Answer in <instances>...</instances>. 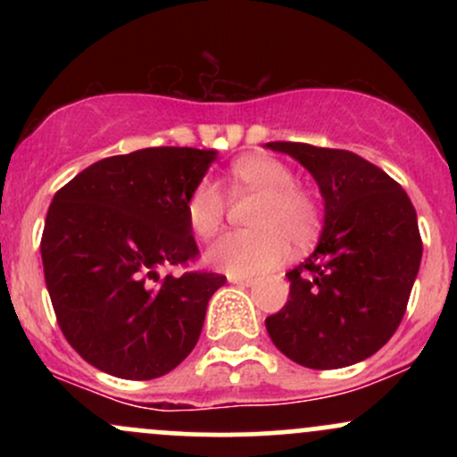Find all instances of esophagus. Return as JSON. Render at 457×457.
I'll return each instance as SVG.
<instances>
[{"mask_svg": "<svg viewBox=\"0 0 457 457\" xmlns=\"http://www.w3.org/2000/svg\"><path fill=\"white\" fill-rule=\"evenodd\" d=\"M228 279H229V283H234V286H240V287H249V286H253V283H255L253 277H236V275H229Z\"/></svg>", "mask_w": 457, "mask_h": 457, "instance_id": "obj_1", "label": "esophagus"}]
</instances>
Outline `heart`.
Wrapping results in <instances>:
<instances>
[{
	"label": "heart",
	"mask_w": 457,
	"mask_h": 457,
	"mask_svg": "<svg viewBox=\"0 0 457 457\" xmlns=\"http://www.w3.org/2000/svg\"><path fill=\"white\" fill-rule=\"evenodd\" d=\"M234 187L253 188L262 199L253 212L251 229H232L208 246L206 262L228 275L249 277L269 272L290 258L292 239L296 246L312 243L320 229L316 199L295 187V174L281 161L266 154H249L229 167ZM187 219L191 229L208 238L219 229L225 214L221 188L204 178L188 193Z\"/></svg>",
	"instance_id": "obj_1"
}]
</instances>
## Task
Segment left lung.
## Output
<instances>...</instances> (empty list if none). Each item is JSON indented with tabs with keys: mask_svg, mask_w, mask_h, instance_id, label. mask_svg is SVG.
I'll return each mask as SVG.
<instances>
[{
	"mask_svg": "<svg viewBox=\"0 0 457 457\" xmlns=\"http://www.w3.org/2000/svg\"><path fill=\"white\" fill-rule=\"evenodd\" d=\"M313 176L324 199L316 251L286 272L290 298L266 318L272 344L312 370L367 359L400 327L421 264L417 212L389 174L348 150L270 141Z\"/></svg>",
	"mask_w": 457,
	"mask_h": 457,
	"instance_id": "left-lung-1",
	"label": "left lung"
}]
</instances>
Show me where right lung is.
<instances>
[{
	"mask_svg": "<svg viewBox=\"0 0 457 457\" xmlns=\"http://www.w3.org/2000/svg\"><path fill=\"white\" fill-rule=\"evenodd\" d=\"M214 150L109 156L55 193L40 253L57 324L87 363L127 380L165 376L195 348L223 275L162 266L197 258L185 204Z\"/></svg>",
	"mask_w": 457,
	"mask_h": 457,
	"instance_id": "obj_1",
	"label": "right lung"
}]
</instances>
